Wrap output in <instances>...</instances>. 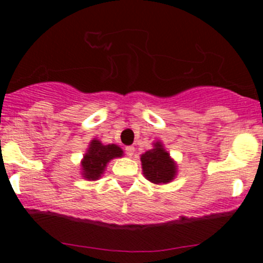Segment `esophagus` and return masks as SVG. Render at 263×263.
I'll return each mask as SVG.
<instances>
[{
    "instance_id": "obj_1",
    "label": "esophagus",
    "mask_w": 263,
    "mask_h": 263,
    "mask_svg": "<svg viewBox=\"0 0 263 263\" xmlns=\"http://www.w3.org/2000/svg\"><path fill=\"white\" fill-rule=\"evenodd\" d=\"M124 150H126L127 155L134 156V154H135V147L134 146H127L126 148H124Z\"/></svg>"
}]
</instances>
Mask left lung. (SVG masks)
Segmentation results:
<instances>
[{
	"instance_id": "1",
	"label": "left lung",
	"mask_w": 263,
	"mask_h": 263,
	"mask_svg": "<svg viewBox=\"0 0 263 263\" xmlns=\"http://www.w3.org/2000/svg\"><path fill=\"white\" fill-rule=\"evenodd\" d=\"M141 165L147 181L155 184L169 183L177 174V164L160 141L154 142V147L142 154Z\"/></svg>"
}]
</instances>
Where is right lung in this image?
<instances>
[{"label":"right lung","instance_id":"add662e5","mask_svg":"<svg viewBox=\"0 0 263 263\" xmlns=\"http://www.w3.org/2000/svg\"><path fill=\"white\" fill-rule=\"evenodd\" d=\"M122 155L123 150L117 145H103L99 140L94 139L81 161L82 177L87 181H97L104 173L107 164L112 159L121 158Z\"/></svg>","mask_w":263,"mask_h":263}]
</instances>
